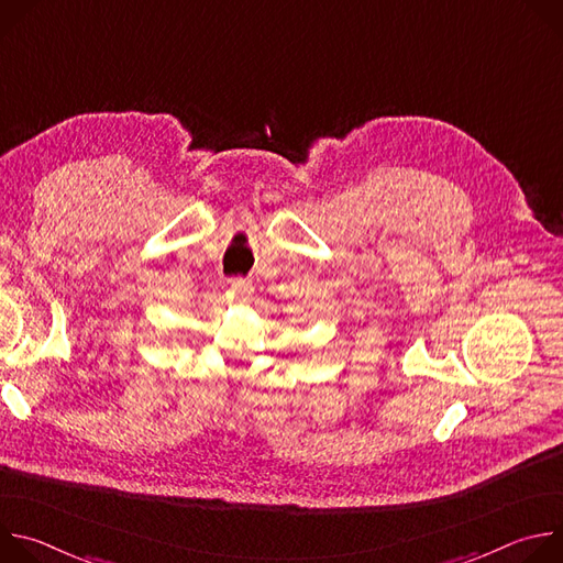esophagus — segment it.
<instances>
[{
    "instance_id": "34e87169",
    "label": "esophagus",
    "mask_w": 563,
    "mask_h": 563,
    "mask_svg": "<svg viewBox=\"0 0 563 563\" xmlns=\"http://www.w3.org/2000/svg\"><path fill=\"white\" fill-rule=\"evenodd\" d=\"M231 291L240 298H250L254 294V283L250 278H233L231 280Z\"/></svg>"
}]
</instances>
